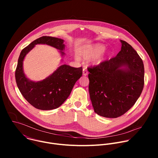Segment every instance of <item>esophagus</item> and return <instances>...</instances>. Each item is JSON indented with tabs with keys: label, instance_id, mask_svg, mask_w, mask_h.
<instances>
[{
	"label": "esophagus",
	"instance_id": "obj_1",
	"mask_svg": "<svg viewBox=\"0 0 158 158\" xmlns=\"http://www.w3.org/2000/svg\"><path fill=\"white\" fill-rule=\"evenodd\" d=\"M87 74H88V71H87V70L85 69V68H84L83 69V70H82V74H83V76H87Z\"/></svg>",
	"mask_w": 158,
	"mask_h": 158
}]
</instances>
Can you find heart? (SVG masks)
<instances>
[{"instance_id": "1", "label": "heart", "mask_w": 158, "mask_h": 158, "mask_svg": "<svg viewBox=\"0 0 158 158\" xmlns=\"http://www.w3.org/2000/svg\"><path fill=\"white\" fill-rule=\"evenodd\" d=\"M106 47L104 45L96 44L88 45L79 48L77 51V55L75 56L77 60H80V57L84 59H91V62L94 65L102 64L109 56V53L104 50Z\"/></svg>"}]
</instances>
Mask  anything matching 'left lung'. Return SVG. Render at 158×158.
<instances>
[{
	"instance_id": "left-lung-1",
	"label": "left lung",
	"mask_w": 158,
	"mask_h": 158,
	"mask_svg": "<svg viewBox=\"0 0 158 158\" xmlns=\"http://www.w3.org/2000/svg\"><path fill=\"white\" fill-rule=\"evenodd\" d=\"M121 50L115 57L88 67L89 91L94 112L116 118L129 110L144 87V68L141 58L132 47L121 40Z\"/></svg>"
}]
</instances>
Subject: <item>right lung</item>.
<instances>
[{
    "label": "right lung",
    "mask_w": 158,
    "mask_h": 158,
    "mask_svg": "<svg viewBox=\"0 0 158 158\" xmlns=\"http://www.w3.org/2000/svg\"><path fill=\"white\" fill-rule=\"evenodd\" d=\"M40 44L57 49L62 56L65 54L64 40L50 36L37 39L22 50L15 73V81L20 92L29 104L38 109L52 110L61 106L69 97L75 83L82 75V67L75 68L64 64L41 81L29 80L24 73L23 61L26 54Z\"/></svg>",
    "instance_id": "obj_1"
}]
</instances>
